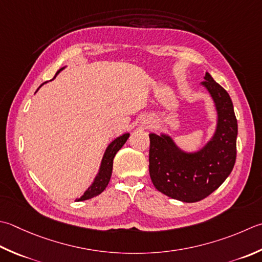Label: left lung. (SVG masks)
<instances>
[{
  "mask_svg": "<svg viewBox=\"0 0 262 262\" xmlns=\"http://www.w3.org/2000/svg\"><path fill=\"white\" fill-rule=\"evenodd\" d=\"M202 85L211 95L218 119L216 132L196 152L179 148L170 136L150 134L148 170L159 192L178 201H201L222 185L236 160L237 120L233 102L222 86L206 73Z\"/></svg>",
  "mask_w": 262,
  "mask_h": 262,
  "instance_id": "left-lung-1",
  "label": "left lung"
}]
</instances>
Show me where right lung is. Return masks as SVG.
Masks as SVG:
<instances>
[{"label":"right lung","mask_w":262,"mask_h":262,"mask_svg":"<svg viewBox=\"0 0 262 262\" xmlns=\"http://www.w3.org/2000/svg\"><path fill=\"white\" fill-rule=\"evenodd\" d=\"M62 69H60L56 74H59ZM128 137H129V133H126V134L117 137L115 141H112L110 143L109 146L106 147L103 158H102L100 170H99V173L96 175L93 184H92V185L87 188V191L83 194V195H81L79 199H77L76 201L78 202L85 201V200H89L99 195V194H101L104 191L111 178L112 166H114V158L117 155V152L122 147V145L125 144L126 141L128 140Z\"/></svg>","instance_id":"add662e5"}]
</instances>
